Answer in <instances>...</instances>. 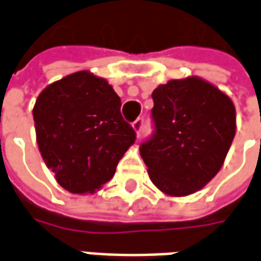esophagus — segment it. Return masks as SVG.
<instances>
[{"mask_svg": "<svg viewBox=\"0 0 261 261\" xmlns=\"http://www.w3.org/2000/svg\"><path fill=\"white\" fill-rule=\"evenodd\" d=\"M142 124H144V120L142 119H137L136 121L133 123V128H134V131H136L137 137H140V134H141Z\"/></svg>", "mask_w": 261, "mask_h": 261, "instance_id": "1", "label": "esophagus"}]
</instances>
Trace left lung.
<instances>
[{"mask_svg": "<svg viewBox=\"0 0 261 261\" xmlns=\"http://www.w3.org/2000/svg\"><path fill=\"white\" fill-rule=\"evenodd\" d=\"M155 134L140 147L148 175L170 197L190 196L218 173L236 133L230 97L200 76L152 92Z\"/></svg>", "mask_w": 261, "mask_h": 261, "instance_id": "1", "label": "left lung"}]
</instances>
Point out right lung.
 I'll return each mask as SVG.
<instances>
[{"label":"right lung","instance_id":"obj_1","mask_svg":"<svg viewBox=\"0 0 261 261\" xmlns=\"http://www.w3.org/2000/svg\"><path fill=\"white\" fill-rule=\"evenodd\" d=\"M121 100L105 78L78 71L47 85L33 106L39 151L60 186L74 194L100 190L136 141Z\"/></svg>","mask_w":261,"mask_h":261}]
</instances>
